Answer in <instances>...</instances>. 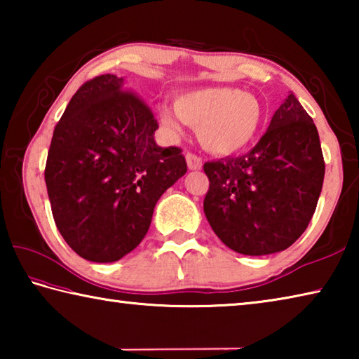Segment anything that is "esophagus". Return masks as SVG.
I'll return each mask as SVG.
<instances>
[{
  "instance_id": "34e87169",
  "label": "esophagus",
  "mask_w": 359,
  "mask_h": 359,
  "mask_svg": "<svg viewBox=\"0 0 359 359\" xmlns=\"http://www.w3.org/2000/svg\"><path fill=\"white\" fill-rule=\"evenodd\" d=\"M187 166L190 171H198V169H201L203 166V161L201 158L196 156L194 154H187Z\"/></svg>"
}]
</instances>
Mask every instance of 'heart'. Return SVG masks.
<instances>
[{"label": "heart", "instance_id": "1", "mask_svg": "<svg viewBox=\"0 0 359 359\" xmlns=\"http://www.w3.org/2000/svg\"><path fill=\"white\" fill-rule=\"evenodd\" d=\"M160 120L175 135L187 125L193 126L205 150L224 156L255 141L263 123V106L241 88L205 87L182 93L175 104L163 106Z\"/></svg>", "mask_w": 359, "mask_h": 359}]
</instances>
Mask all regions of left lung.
Wrapping results in <instances>:
<instances>
[{
    "mask_svg": "<svg viewBox=\"0 0 359 359\" xmlns=\"http://www.w3.org/2000/svg\"><path fill=\"white\" fill-rule=\"evenodd\" d=\"M204 172V214L218 239L250 257L282 252L309 226L323 187L317 126L290 93L248 154L208 161Z\"/></svg>",
    "mask_w": 359,
    "mask_h": 359,
    "instance_id": "1",
    "label": "left lung"
}]
</instances>
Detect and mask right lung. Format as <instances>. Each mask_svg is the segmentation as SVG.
I'll return each instance as SVG.
<instances>
[{"label": "right lung", "instance_id": "obj_1", "mask_svg": "<svg viewBox=\"0 0 359 359\" xmlns=\"http://www.w3.org/2000/svg\"><path fill=\"white\" fill-rule=\"evenodd\" d=\"M158 123L123 77L85 82L53 131L46 185L53 220L72 250L114 263L141 244L155 204L187 172L179 147L155 142Z\"/></svg>", "mask_w": 359, "mask_h": 359}]
</instances>
